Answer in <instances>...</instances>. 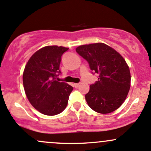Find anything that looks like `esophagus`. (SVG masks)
Segmentation results:
<instances>
[{
	"label": "esophagus",
	"instance_id": "34e87169",
	"mask_svg": "<svg viewBox=\"0 0 151 151\" xmlns=\"http://www.w3.org/2000/svg\"><path fill=\"white\" fill-rule=\"evenodd\" d=\"M80 85V83H74V86L75 87V88H77V87H79V85Z\"/></svg>",
	"mask_w": 151,
	"mask_h": 151
}]
</instances>
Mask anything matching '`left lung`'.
Returning a JSON list of instances; mask_svg holds the SVG:
<instances>
[{
	"label": "left lung",
	"mask_w": 151,
	"mask_h": 151,
	"mask_svg": "<svg viewBox=\"0 0 151 151\" xmlns=\"http://www.w3.org/2000/svg\"><path fill=\"white\" fill-rule=\"evenodd\" d=\"M76 51L88 61L93 73L98 74V80L85 95L88 106L101 114L119 109L127 96L131 81L129 66L123 57L102 42L80 45Z\"/></svg>",
	"instance_id": "1"
}]
</instances>
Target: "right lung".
I'll return each mask as SVG.
<instances>
[{
    "instance_id": "1",
    "label": "right lung",
    "mask_w": 151,
    "mask_h": 151,
    "mask_svg": "<svg viewBox=\"0 0 151 151\" xmlns=\"http://www.w3.org/2000/svg\"><path fill=\"white\" fill-rule=\"evenodd\" d=\"M68 47L45 46L31 56L23 73L25 93L32 106L39 112L54 116L66 109L73 88L56 80L61 74V56Z\"/></svg>"
}]
</instances>
